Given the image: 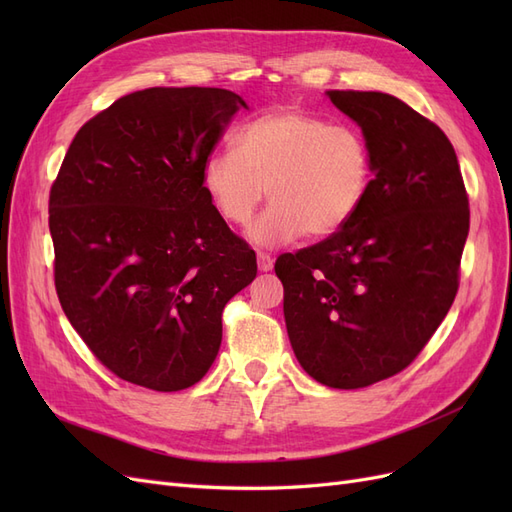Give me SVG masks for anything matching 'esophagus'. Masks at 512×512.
<instances>
[{
    "mask_svg": "<svg viewBox=\"0 0 512 512\" xmlns=\"http://www.w3.org/2000/svg\"><path fill=\"white\" fill-rule=\"evenodd\" d=\"M256 260H258V271L267 273V271H271V269H273V258H271V254H267V252H258V254H256Z\"/></svg>",
    "mask_w": 512,
    "mask_h": 512,
    "instance_id": "1",
    "label": "esophagus"
}]
</instances>
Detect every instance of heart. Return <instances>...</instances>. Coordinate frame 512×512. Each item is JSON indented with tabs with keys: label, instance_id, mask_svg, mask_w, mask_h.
Returning a JSON list of instances; mask_svg holds the SVG:
<instances>
[{
	"label": "heart",
	"instance_id": "obj_1",
	"mask_svg": "<svg viewBox=\"0 0 512 512\" xmlns=\"http://www.w3.org/2000/svg\"><path fill=\"white\" fill-rule=\"evenodd\" d=\"M371 179L367 138L301 108L245 121L232 147L215 149L203 166L211 205L232 226L252 222L269 188L273 203L247 232L258 247L286 245L305 232L337 235L361 211Z\"/></svg>",
	"mask_w": 512,
	"mask_h": 512
}]
</instances>
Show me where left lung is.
I'll use <instances>...</instances> for the list:
<instances>
[{
    "label": "left lung",
    "mask_w": 512,
    "mask_h": 512,
    "mask_svg": "<svg viewBox=\"0 0 512 512\" xmlns=\"http://www.w3.org/2000/svg\"><path fill=\"white\" fill-rule=\"evenodd\" d=\"M361 128L374 179L337 235L282 254L294 356L331 389H363L406 369L451 309L470 230L457 153L436 123L380 91H327Z\"/></svg>",
    "instance_id": "left-lung-1"
}]
</instances>
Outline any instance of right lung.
I'll return each mask as SVG.
<instances>
[{
	"label": "right lung",
	"mask_w": 512,
	"mask_h": 512,
	"mask_svg": "<svg viewBox=\"0 0 512 512\" xmlns=\"http://www.w3.org/2000/svg\"><path fill=\"white\" fill-rule=\"evenodd\" d=\"M218 87H151L76 132L49 196L55 288L96 359L121 380L181 391L213 365L224 305L256 254L215 211L203 166L232 115Z\"/></svg>",
	"instance_id": "add662e5"
}]
</instances>
